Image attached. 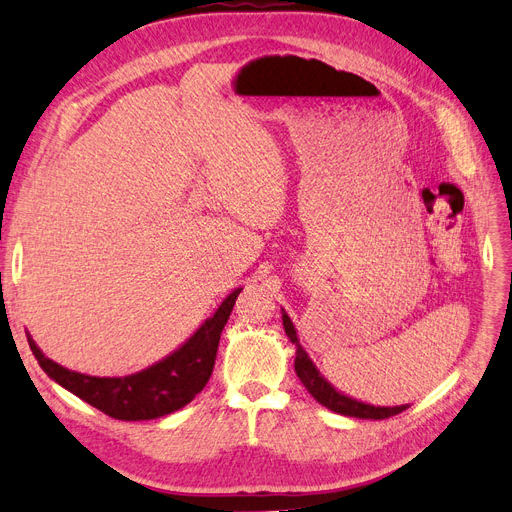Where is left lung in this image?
<instances>
[{
	"label": "left lung",
	"instance_id": "left-lung-1",
	"mask_svg": "<svg viewBox=\"0 0 512 512\" xmlns=\"http://www.w3.org/2000/svg\"><path fill=\"white\" fill-rule=\"evenodd\" d=\"M283 312V326H285V335L289 337V341L295 345V374L297 378L302 380V384L308 388V393L326 409L347 415V417H359V419H386L390 415H397L401 411H405L409 405H397V407H376L364 401H357L341 390H337L333 384H330L320 370L314 366V362L310 359V355L306 353V349L302 347L297 339V330L291 322V318L287 316L285 310Z\"/></svg>",
	"mask_w": 512,
	"mask_h": 512
}]
</instances>
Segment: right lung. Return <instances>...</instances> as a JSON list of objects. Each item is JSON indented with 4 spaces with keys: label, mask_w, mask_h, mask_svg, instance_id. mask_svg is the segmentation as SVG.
I'll list each match as a JSON object with an SVG mask.
<instances>
[{
    "label": "right lung",
    "mask_w": 512,
    "mask_h": 512,
    "mask_svg": "<svg viewBox=\"0 0 512 512\" xmlns=\"http://www.w3.org/2000/svg\"><path fill=\"white\" fill-rule=\"evenodd\" d=\"M239 291V287L233 289L184 345L161 362L124 378H99L68 370L45 357L30 335L28 345L43 372L88 405L122 422L157 419L186 407L206 386L215 368L221 333Z\"/></svg>",
    "instance_id": "1"
}]
</instances>
